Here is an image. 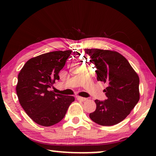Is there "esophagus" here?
Instances as JSON below:
<instances>
[{
    "instance_id": "1",
    "label": "esophagus",
    "mask_w": 156,
    "mask_h": 156,
    "mask_svg": "<svg viewBox=\"0 0 156 156\" xmlns=\"http://www.w3.org/2000/svg\"><path fill=\"white\" fill-rule=\"evenodd\" d=\"M77 99L80 101H87V98L81 97H77Z\"/></svg>"
}]
</instances>
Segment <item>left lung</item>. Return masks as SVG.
<instances>
[{"mask_svg": "<svg viewBox=\"0 0 156 156\" xmlns=\"http://www.w3.org/2000/svg\"><path fill=\"white\" fill-rule=\"evenodd\" d=\"M94 65L98 81L106 84L105 101L95 100L97 108L89 114L101 126L120 123L139 101V77L129 62L120 53L100 49H85Z\"/></svg>", "mask_w": 156, "mask_h": 156, "instance_id": "1", "label": "left lung"}]
</instances>
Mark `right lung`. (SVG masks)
<instances>
[{
    "label": "right lung",
    "instance_id": "add662e5",
    "mask_svg": "<svg viewBox=\"0 0 156 156\" xmlns=\"http://www.w3.org/2000/svg\"><path fill=\"white\" fill-rule=\"evenodd\" d=\"M72 51H54L30 59L18 76L16 92L19 102L32 120L42 126H50L65 117L72 96L48 91L56 80Z\"/></svg>",
    "mask_w": 156,
    "mask_h": 156
}]
</instances>
